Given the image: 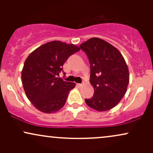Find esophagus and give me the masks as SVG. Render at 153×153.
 <instances>
[{
  "label": "esophagus",
  "mask_w": 153,
  "mask_h": 153,
  "mask_svg": "<svg viewBox=\"0 0 153 153\" xmlns=\"http://www.w3.org/2000/svg\"><path fill=\"white\" fill-rule=\"evenodd\" d=\"M77 85H78V87H82V86H83V84H82V83H77Z\"/></svg>",
  "instance_id": "obj_1"
}]
</instances>
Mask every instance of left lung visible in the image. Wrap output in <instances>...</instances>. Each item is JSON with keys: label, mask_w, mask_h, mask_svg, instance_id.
<instances>
[{"label": "left lung", "mask_w": 153, "mask_h": 153, "mask_svg": "<svg viewBox=\"0 0 153 153\" xmlns=\"http://www.w3.org/2000/svg\"><path fill=\"white\" fill-rule=\"evenodd\" d=\"M91 66L90 82L94 88L86 104L98 111H106L117 106L127 92L129 81L128 66L121 52L100 38L89 39L80 45Z\"/></svg>", "instance_id": "8db88e82"}]
</instances>
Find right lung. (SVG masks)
I'll return each mask as SVG.
<instances>
[{
	"label": "right lung",
	"instance_id": "obj_1",
	"mask_svg": "<svg viewBox=\"0 0 153 153\" xmlns=\"http://www.w3.org/2000/svg\"><path fill=\"white\" fill-rule=\"evenodd\" d=\"M79 50L73 44L52 41L28 56L22 71V84L28 99L39 111L52 114L64 106L75 83L57 76L68 57Z\"/></svg>",
	"mask_w": 153,
	"mask_h": 153
}]
</instances>
